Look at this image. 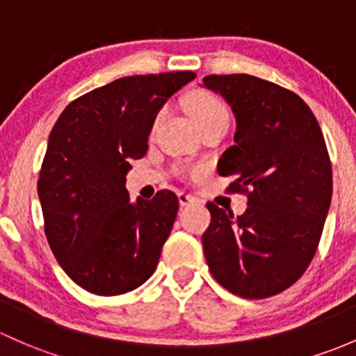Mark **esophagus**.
<instances>
[{"instance_id":"34e87169","label":"esophagus","mask_w":356,"mask_h":356,"mask_svg":"<svg viewBox=\"0 0 356 356\" xmlns=\"http://www.w3.org/2000/svg\"><path fill=\"white\" fill-rule=\"evenodd\" d=\"M178 200H179V205H190V204L197 202L195 197L190 195V193H186V192H178Z\"/></svg>"}]
</instances>
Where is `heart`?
<instances>
[{
    "label": "heart",
    "instance_id": "1",
    "mask_svg": "<svg viewBox=\"0 0 356 356\" xmlns=\"http://www.w3.org/2000/svg\"><path fill=\"white\" fill-rule=\"evenodd\" d=\"M185 108L200 130H202V128L212 127V124L229 122V113L228 109H226L225 102L209 92L190 94V96L185 99ZM164 115H166V109H161V111L157 113L156 118H154V128L161 123Z\"/></svg>",
    "mask_w": 356,
    "mask_h": 356
}]
</instances>
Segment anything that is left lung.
<instances>
[{"mask_svg": "<svg viewBox=\"0 0 356 356\" xmlns=\"http://www.w3.org/2000/svg\"><path fill=\"white\" fill-rule=\"evenodd\" d=\"M236 118L234 145L218 163L234 177L228 192L247 195L234 218L207 202L202 234L214 280L241 298L274 296L295 284L312 262L332 197V170L314 113L291 90L257 76L207 75Z\"/></svg>", "mask_w": 356, "mask_h": 356, "instance_id": "8db88e82", "label": "left lung"}]
</instances>
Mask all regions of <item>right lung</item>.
<instances>
[{
    "label": "right lung",
    "instance_id": "1",
    "mask_svg": "<svg viewBox=\"0 0 356 356\" xmlns=\"http://www.w3.org/2000/svg\"><path fill=\"white\" fill-rule=\"evenodd\" d=\"M193 72L123 76L72 101L51 130L38 193L44 233L60 266L101 296L144 284L178 212L161 190L130 202L127 173L147 152L154 118Z\"/></svg>",
    "mask_w": 356,
    "mask_h": 356
}]
</instances>
